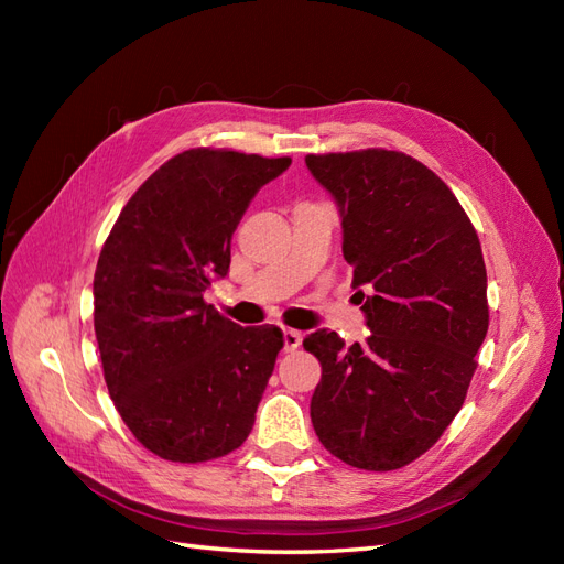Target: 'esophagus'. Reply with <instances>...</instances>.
Masks as SVG:
<instances>
[{"instance_id":"1","label":"esophagus","mask_w":564,"mask_h":564,"mask_svg":"<svg viewBox=\"0 0 564 564\" xmlns=\"http://www.w3.org/2000/svg\"><path fill=\"white\" fill-rule=\"evenodd\" d=\"M301 340H303L301 332H296V329H284V350H286V352H294V350L301 346Z\"/></svg>"}]
</instances>
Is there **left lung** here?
I'll list each match as a JSON object with an SVG mask.
<instances>
[{
    "mask_svg": "<svg viewBox=\"0 0 564 564\" xmlns=\"http://www.w3.org/2000/svg\"><path fill=\"white\" fill-rule=\"evenodd\" d=\"M305 166L336 202L371 332L352 346L329 329L303 338L322 365L313 429L348 466L395 470L466 400L489 327L480 240L449 187L402 152L308 155Z\"/></svg>",
    "mask_w": 564,
    "mask_h": 564,
    "instance_id": "1",
    "label": "left lung"
}]
</instances>
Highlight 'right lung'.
Masks as SVG:
<instances>
[{
	"label": "right lung",
	"mask_w": 564,
	"mask_h": 564,
	"mask_svg": "<svg viewBox=\"0 0 564 564\" xmlns=\"http://www.w3.org/2000/svg\"><path fill=\"white\" fill-rule=\"evenodd\" d=\"M292 160L185 150L127 202L94 275V329L119 416L178 464L247 440L278 352V327H240L204 292L230 270V240L256 193Z\"/></svg>",
	"instance_id": "right-lung-1"
}]
</instances>
